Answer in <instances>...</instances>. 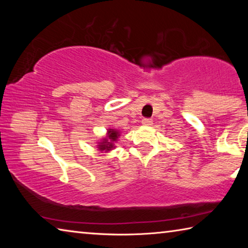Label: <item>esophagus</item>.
Segmentation results:
<instances>
[{
    "instance_id": "obj_1",
    "label": "esophagus",
    "mask_w": 248,
    "mask_h": 248,
    "mask_svg": "<svg viewBox=\"0 0 248 248\" xmlns=\"http://www.w3.org/2000/svg\"><path fill=\"white\" fill-rule=\"evenodd\" d=\"M152 123H153V121L151 118H143V119H142V124H143L144 125H151V124H152Z\"/></svg>"
}]
</instances>
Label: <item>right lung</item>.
<instances>
[{
  "instance_id": "1",
  "label": "right lung",
  "mask_w": 248,
  "mask_h": 248,
  "mask_svg": "<svg viewBox=\"0 0 248 248\" xmlns=\"http://www.w3.org/2000/svg\"><path fill=\"white\" fill-rule=\"evenodd\" d=\"M108 132H109V138H108V139H109V140H110L111 142H108V139H104V141L100 142L99 145H98L99 150H102V151H104V150L109 151V150H111L112 148H114V145H112V142L117 140V138L119 137V133L117 132V131H115V130H111V129L109 130Z\"/></svg>"
}]
</instances>
